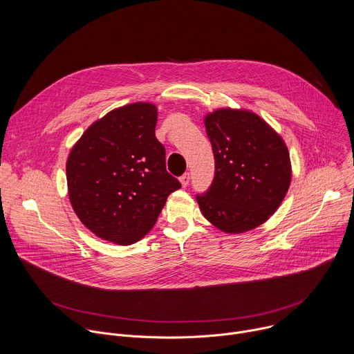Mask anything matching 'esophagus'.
<instances>
[{
    "label": "esophagus",
    "mask_w": 354,
    "mask_h": 354,
    "mask_svg": "<svg viewBox=\"0 0 354 354\" xmlns=\"http://www.w3.org/2000/svg\"><path fill=\"white\" fill-rule=\"evenodd\" d=\"M189 182H190V174H189V172H185V174L180 176V183H182L183 187H186V186L189 185Z\"/></svg>",
    "instance_id": "1"
}]
</instances>
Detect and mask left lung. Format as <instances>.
Here are the masks:
<instances>
[{"label": "left lung", "instance_id": "left-lung-1", "mask_svg": "<svg viewBox=\"0 0 354 354\" xmlns=\"http://www.w3.org/2000/svg\"><path fill=\"white\" fill-rule=\"evenodd\" d=\"M215 172L196 194L203 215L226 233L257 227L285 198L292 171L286 145L253 112L230 108L205 116Z\"/></svg>", "mask_w": 354, "mask_h": 354}]
</instances>
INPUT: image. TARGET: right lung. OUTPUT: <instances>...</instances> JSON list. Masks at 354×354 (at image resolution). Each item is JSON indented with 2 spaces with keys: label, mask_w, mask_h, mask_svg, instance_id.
Wrapping results in <instances>:
<instances>
[{
  "label": "right lung",
  "mask_w": 354,
  "mask_h": 354,
  "mask_svg": "<svg viewBox=\"0 0 354 354\" xmlns=\"http://www.w3.org/2000/svg\"><path fill=\"white\" fill-rule=\"evenodd\" d=\"M156 125V105L129 104L94 122L71 150V204L82 223L104 241L124 246L140 241L168 196L182 186L165 168Z\"/></svg>",
  "instance_id": "1"
}]
</instances>
